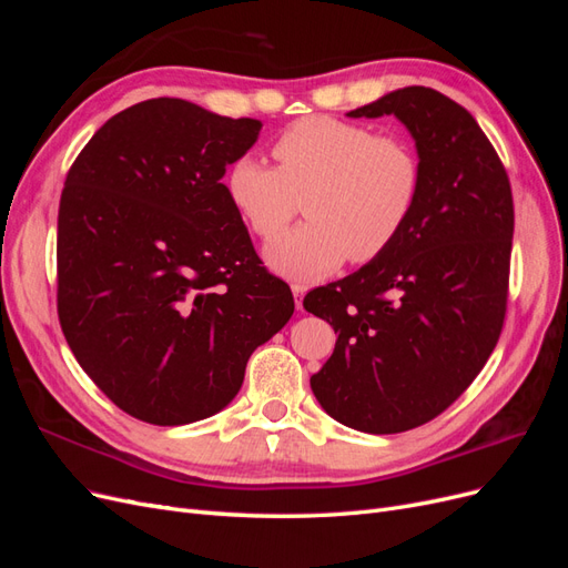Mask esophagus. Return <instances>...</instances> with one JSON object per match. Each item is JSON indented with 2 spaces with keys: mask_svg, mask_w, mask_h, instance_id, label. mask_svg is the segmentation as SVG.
Segmentation results:
<instances>
[{
  "mask_svg": "<svg viewBox=\"0 0 568 568\" xmlns=\"http://www.w3.org/2000/svg\"><path fill=\"white\" fill-rule=\"evenodd\" d=\"M291 291H294V296H296V307H298V311H303V296H305L307 286L305 284H291Z\"/></svg>",
  "mask_w": 568,
  "mask_h": 568,
  "instance_id": "1",
  "label": "esophagus"
}]
</instances>
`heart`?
I'll return each instance as SVG.
<instances>
[{
	"label": "heart",
	"mask_w": 568,
	"mask_h": 568,
	"mask_svg": "<svg viewBox=\"0 0 568 568\" xmlns=\"http://www.w3.org/2000/svg\"><path fill=\"white\" fill-rule=\"evenodd\" d=\"M277 168L236 159L225 192L248 230L272 242L306 196L311 221L267 248V263L288 277H317L343 261L365 265L384 255L415 215L424 168L407 136L332 115H305L272 144Z\"/></svg>",
	"instance_id": "1"
}]
</instances>
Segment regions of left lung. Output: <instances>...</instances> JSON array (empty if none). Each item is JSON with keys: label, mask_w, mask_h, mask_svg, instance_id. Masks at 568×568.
Listing matches in <instances>:
<instances>
[{"label": "left lung", "mask_w": 568, "mask_h": 568, "mask_svg": "<svg viewBox=\"0 0 568 568\" xmlns=\"http://www.w3.org/2000/svg\"><path fill=\"white\" fill-rule=\"evenodd\" d=\"M348 115L398 118L415 136L424 182L398 242L303 298L338 334L311 386L336 422L400 434L448 409L500 338L511 186L474 115L432 88L395 90Z\"/></svg>", "instance_id": "1"}]
</instances>
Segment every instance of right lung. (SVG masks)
Listing matches in <instances>:
<instances>
[{
  "label": "right lung",
  "instance_id": "right-lung-1",
  "mask_svg": "<svg viewBox=\"0 0 568 568\" xmlns=\"http://www.w3.org/2000/svg\"><path fill=\"white\" fill-rule=\"evenodd\" d=\"M261 128L149 99L106 120L68 170L59 322L80 367L134 419L215 415L251 353L294 315L288 284L263 267L220 182Z\"/></svg>",
  "mask_w": 568,
  "mask_h": 568
}]
</instances>
